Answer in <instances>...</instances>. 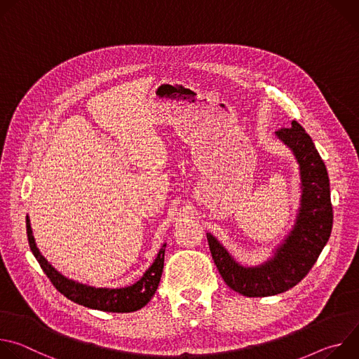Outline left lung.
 Returning <instances> with one entry per match:
<instances>
[{"mask_svg":"<svg viewBox=\"0 0 359 359\" xmlns=\"http://www.w3.org/2000/svg\"><path fill=\"white\" fill-rule=\"evenodd\" d=\"M294 153L299 165L301 206L295 224L264 264L244 267L208 233L215 264L224 283L245 297H269L297 285L310 273L332 230V204L325 163L310 135L292 121L291 126L276 132Z\"/></svg>","mask_w":359,"mask_h":359,"instance_id":"8db88e82","label":"left lung"}]
</instances>
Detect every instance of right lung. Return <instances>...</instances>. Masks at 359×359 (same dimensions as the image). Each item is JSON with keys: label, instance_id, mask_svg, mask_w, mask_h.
Masks as SVG:
<instances>
[{"label": "right lung", "instance_id": "obj_1", "mask_svg": "<svg viewBox=\"0 0 359 359\" xmlns=\"http://www.w3.org/2000/svg\"><path fill=\"white\" fill-rule=\"evenodd\" d=\"M27 236H28V243L32 254L35 255L36 262L39 263L41 269L43 270L46 277L50 280V283L54 284V287L61 294H64L68 299L79 305L88 306V309L107 311V313L137 311L151 299V297L155 295L158 290V285L163 273L166 244L162 245L155 262H153V264L146 270L142 278L135 284L123 288H95V287L81 284L67 278L46 262V259L39 252L35 244L28 216H27Z\"/></svg>", "mask_w": 359, "mask_h": 359}]
</instances>
